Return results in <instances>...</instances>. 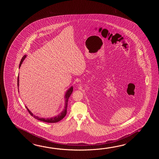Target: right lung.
I'll return each mask as SVG.
<instances>
[{
  "label": "right lung",
  "mask_w": 159,
  "mask_h": 159,
  "mask_svg": "<svg viewBox=\"0 0 159 159\" xmlns=\"http://www.w3.org/2000/svg\"><path fill=\"white\" fill-rule=\"evenodd\" d=\"M25 57H26V56L25 55V56H24L23 57V58H22L20 62V65H19V68L20 67L21 65L23 63V62L24 61V60ZM19 76H18V77H17V86H18V88H19ZM73 87H71V88H70V89L68 90L67 92H66V94H65V99H66V100H65V107L64 110L62 111V112L61 113H60L59 115L56 116H55V117H53V118L47 119L39 118V117H38V116L34 115V114L29 110V109L27 108V107H26V108H27V110H28V112L30 114V115H31V116H34V118L36 119L37 120H40V121H42V122H47V123H57V122L60 121L61 119H62L64 118L66 114V112H67V107H68V99H69V98L70 97V95L71 94V93H72V92H73Z\"/></svg>",
  "instance_id": "add662e5"
}]
</instances>
